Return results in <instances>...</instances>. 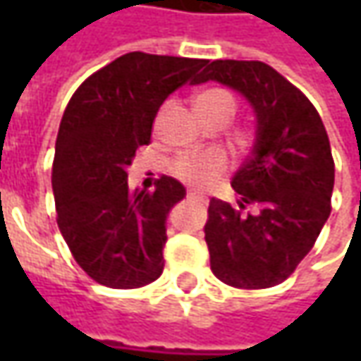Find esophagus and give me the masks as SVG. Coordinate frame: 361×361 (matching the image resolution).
<instances>
[{
    "instance_id": "obj_1",
    "label": "esophagus",
    "mask_w": 361,
    "mask_h": 361,
    "mask_svg": "<svg viewBox=\"0 0 361 361\" xmlns=\"http://www.w3.org/2000/svg\"><path fill=\"white\" fill-rule=\"evenodd\" d=\"M187 197H188V199H195V201L207 202V199H204V197H201V195H199V192H195V190H188V192H187Z\"/></svg>"
}]
</instances>
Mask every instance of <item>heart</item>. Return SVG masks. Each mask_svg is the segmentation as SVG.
<instances>
[{
    "instance_id": "heart-1",
    "label": "heart",
    "mask_w": 361,
    "mask_h": 361,
    "mask_svg": "<svg viewBox=\"0 0 361 361\" xmlns=\"http://www.w3.org/2000/svg\"><path fill=\"white\" fill-rule=\"evenodd\" d=\"M197 114L202 122H229L237 110V98L227 88H209L195 98ZM171 171L183 183L199 188H211L227 173V159L221 152H188L173 160Z\"/></svg>"
}]
</instances>
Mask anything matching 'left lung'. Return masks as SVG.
Listing matches in <instances>:
<instances>
[{
	"instance_id": "obj_1",
	"label": "left lung",
	"mask_w": 361,
	"mask_h": 361,
	"mask_svg": "<svg viewBox=\"0 0 361 361\" xmlns=\"http://www.w3.org/2000/svg\"><path fill=\"white\" fill-rule=\"evenodd\" d=\"M209 80L241 92L257 118L253 152L231 183L241 201L209 202L211 269L241 289L283 283L331 213L336 166L326 126L307 96L265 62L215 60L192 84Z\"/></svg>"
}]
</instances>
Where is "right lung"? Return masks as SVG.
Wrapping results in <instances>:
<instances>
[{
  "label": "right lung",
  "instance_id": "right-lung-1",
  "mask_svg": "<svg viewBox=\"0 0 361 361\" xmlns=\"http://www.w3.org/2000/svg\"><path fill=\"white\" fill-rule=\"evenodd\" d=\"M202 66L130 51L86 78L66 106L51 164L56 221L96 283L136 289L164 269L166 215L187 190L164 174L154 190H130L126 169L150 142L160 104Z\"/></svg>",
  "mask_w": 361,
  "mask_h": 361
}]
</instances>
